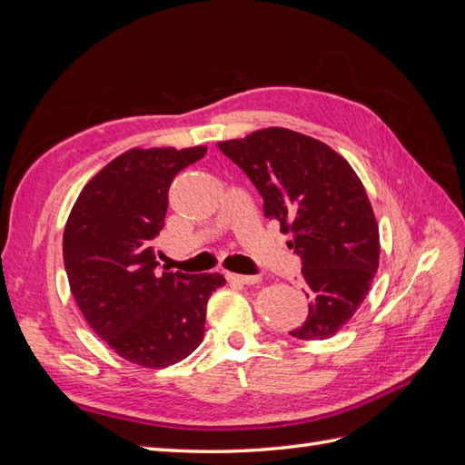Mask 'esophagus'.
Wrapping results in <instances>:
<instances>
[{
    "mask_svg": "<svg viewBox=\"0 0 465 465\" xmlns=\"http://www.w3.org/2000/svg\"><path fill=\"white\" fill-rule=\"evenodd\" d=\"M227 279L231 283L238 285H256L260 283V275H241V273H227Z\"/></svg>",
    "mask_w": 465,
    "mask_h": 465,
    "instance_id": "34e87169",
    "label": "esophagus"
}]
</instances>
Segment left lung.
Segmentation results:
<instances>
[{"instance_id":"obj_1","label":"left lung","mask_w":465,"mask_h":465,"mask_svg":"<svg viewBox=\"0 0 465 465\" xmlns=\"http://www.w3.org/2000/svg\"><path fill=\"white\" fill-rule=\"evenodd\" d=\"M263 198V215L291 232L302 262L308 316L289 333L328 340L357 312L380 260L378 224L351 164L326 143L285 128H265L217 143Z\"/></svg>"}]
</instances>
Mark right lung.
Wrapping results in <instances>:
<instances>
[{
  "mask_svg": "<svg viewBox=\"0 0 465 465\" xmlns=\"http://www.w3.org/2000/svg\"><path fill=\"white\" fill-rule=\"evenodd\" d=\"M207 147L122 153L98 171L67 217L64 263L74 299L93 331L145 369L186 359L205 333L221 273L157 272L153 238L164 227L168 188Z\"/></svg>",
  "mask_w": 465,
  "mask_h": 465,
  "instance_id": "right-lung-1",
  "label": "right lung"
}]
</instances>
